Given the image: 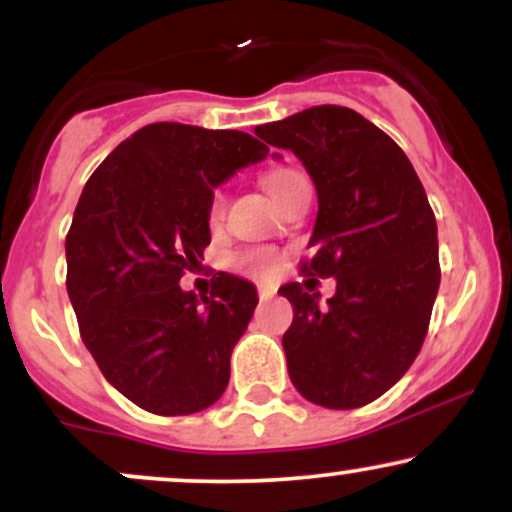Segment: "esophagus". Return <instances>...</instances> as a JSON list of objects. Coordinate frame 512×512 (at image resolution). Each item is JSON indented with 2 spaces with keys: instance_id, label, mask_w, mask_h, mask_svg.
Wrapping results in <instances>:
<instances>
[{
  "instance_id": "esophagus-1",
  "label": "esophagus",
  "mask_w": 512,
  "mask_h": 512,
  "mask_svg": "<svg viewBox=\"0 0 512 512\" xmlns=\"http://www.w3.org/2000/svg\"><path fill=\"white\" fill-rule=\"evenodd\" d=\"M274 289H269V286H260L257 289V296H260V301H269V298H274Z\"/></svg>"
}]
</instances>
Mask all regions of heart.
<instances>
[{
    "label": "heart",
    "mask_w": 512,
    "mask_h": 512,
    "mask_svg": "<svg viewBox=\"0 0 512 512\" xmlns=\"http://www.w3.org/2000/svg\"><path fill=\"white\" fill-rule=\"evenodd\" d=\"M301 178L303 175L293 168H274V170H269V173L262 175V185H264V190L269 192V197L279 204L281 199L289 195L291 187L296 185ZM223 214H226V190H221L219 187V190H214V195H211V199H209L207 216L211 223H219L223 219ZM279 264H281L279 255L269 248H250V250H243L236 255V267L240 269V272L257 276V279L274 276L276 272H279Z\"/></svg>",
    "instance_id": "1"
}]
</instances>
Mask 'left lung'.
Here are the masks:
<instances>
[{"label": "left lung", "mask_w": 512, "mask_h": 512, "mask_svg": "<svg viewBox=\"0 0 512 512\" xmlns=\"http://www.w3.org/2000/svg\"><path fill=\"white\" fill-rule=\"evenodd\" d=\"M303 161L317 190L305 276L337 279L317 293L281 286L293 305L284 344L291 383L327 409H356L385 395L424 344L440 286L438 226L419 175L390 137L342 105H315L255 127Z\"/></svg>", "instance_id": "1"}]
</instances>
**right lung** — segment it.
Returning <instances> with one entry per match:
<instances>
[{"mask_svg": "<svg viewBox=\"0 0 512 512\" xmlns=\"http://www.w3.org/2000/svg\"><path fill=\"white\" fill-rule=\"evenodd\" d=\"M269 146L236 129L154 122L86 182L67 233V293L86 349L115 390L158 416L211 407L257 305L219 272L211 293L178 281L209 245V199Z\"/></svg>", "mask_w": 512, "mask_h": 512, "instance_id": "add662e5", "label": "right lung"}]
</instances>
